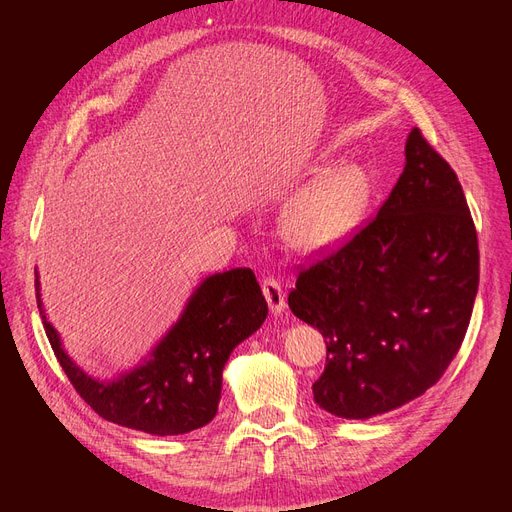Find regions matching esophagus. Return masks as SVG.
<instances>
[{"mask_svg": "<svg viewBox=\"0 0 512 512\" xmlns=\"http://www.w3.org/2000/svg\"><path fill=\"white\" fill-rule=\"evenodd\" d=\"M262 294H265V299H267L273 314H282L284 312L286 297H284V290H282L280 282H275L273 277H267V280L262 282Z\"/></svg>", "mask_w": 512, "mask_h": 512, "instance_id": "esophagus-1", "label": "esophagus"}]
</instances>
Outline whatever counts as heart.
<instances>
[{
	"instance_id": "heart-1",
	"label": "heart",
	"mask_w": 512,
	"mask_h": 512,
	"mask_svg": "<svg viewBox=\"0 0 512 512\" xmlns=\"http://www.w3.org/2000/svg\"><path fill=\"white\" fill-rule=\"evenodd\" d=\"M371 181L359 166L329 170L294 196L282 211V235L301 254L335 250L365 220Z\"/></svg>"
}]
</instances>
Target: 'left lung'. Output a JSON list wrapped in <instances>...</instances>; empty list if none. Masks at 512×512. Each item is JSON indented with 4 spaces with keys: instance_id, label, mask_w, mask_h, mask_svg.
Here are the masks:
<instances>
[{
    "instance_id": "1",
    "label": "left lung",
    "mask_w": 512,
    "mask_h": 512,
    "mask_svg": "<svg viewBox=\"0 0 512 512\" xmlns=\"http://www.w3.org/2000/svg\"><path fill=\"white\" fill-rule=\"evenodd\" d=\"M478 290V239L461 183L418 128L378 215L299 271L288 305L327 365L316 404L371 418L421 397L455 359Z\"/></svg>"
}]
</instances>
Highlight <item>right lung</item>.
<instances>
[{"label": "right lung", "mask_w": 512, "mask_h": 512, "mask_svg": "<svg viewBox=\"0 0 512 512\" xmlns=\"http://www.w3.org/2000/svg\"><path fill=\"white\" fill-rule=\"evenodd\" d=\"M36 299L46 337L76 393L106 421L151 436H181L205 427L218 414L230 352L269 314L252 269L209 275L143 365L113 380H98L70 359L46 320L38 271Z\"/></svg>", "instance_id": "add662e5"}]
</instances>
